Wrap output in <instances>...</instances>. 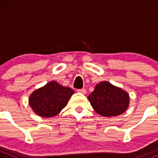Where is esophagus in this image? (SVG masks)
Returning a JSON list of instances; mask_svg holds the SVG:
<instances>
[{
	"label": "esophagus",
	"instance_id": "obj_1",
	"mask_svg": "<svg viewBox=\"0 0 158 158\" xmlns=\"http://www.w3.org/2000/svg\"><path fill=\"white\" fill-rule=\"evenodd\" d=\"M77 92H80V93H82V94H85V93H86V90H85V89H77Z\"/></svg>",
	"mask_w": 158,
	"mask_h": 158
}]
</instances>
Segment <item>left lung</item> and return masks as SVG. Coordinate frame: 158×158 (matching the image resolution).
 I'll use <instances>...</instances> for the list:
<instances>
[{
	"mask_svg": "<svg viewBox=\"0 0 158 158\" xmlns=\"http://www.w3.org/2000/svg\"><path fill=\"white\" fill-rule=\"evenodd\" d=\"M88 98L95 111L104 117L119 115L129 105L128 94L108 82L98 83Z\"/></svg>",
	"mask_w": 158,
	"mask_h": 158,
	"instance_id": "left-lung-1",
	"label": "left lung"
}]
</instances>
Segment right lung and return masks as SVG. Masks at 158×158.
I'll return each mask as SVG.
<instances>
[{"instance_id":"add662e5","label":"right lung","mask_w":158,"mask_h":158,"mask_svg":"<svg viewBox=\"0 0 158 158\" xmlns=\"http://www.w3.org/2000/svg\"><path fill=\"white\" fill-rule=\"evenodd\" d=\"M73 93L72 89L52 81L34 91L30 96L29 104L40 116L53 117L66 107Z\"/></svg>"}]
</instances>
